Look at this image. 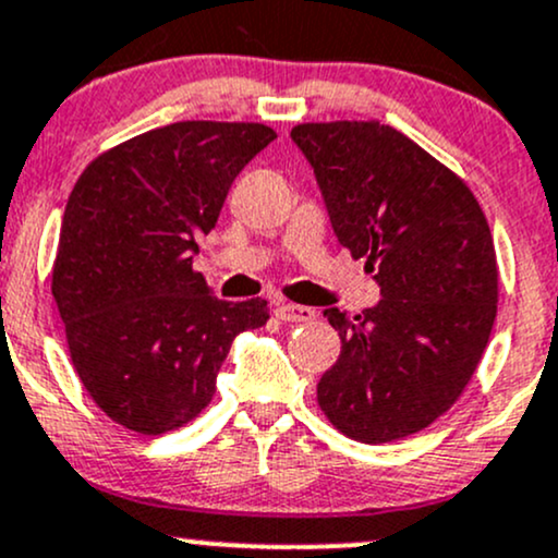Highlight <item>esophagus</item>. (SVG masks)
Listing matches in <instances>:
<instances>
[{
	"label": "esophagus",
	"instance_id": "obj_1",
	"mask_svg": "<svg viewBox=\"0 0 558 558\" xmlns=\"http://www.w3.org/2000/svg\"><path fill=\"white\" fill-rule=\"evenodd\" d=\"M275 315H278L280 320H289V323H312V320H315V310L302 307V304H278Z\"/></svg>",
	"mask_w": 558,
	"mask_h": 558
}]
</instances>
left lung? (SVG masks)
<instances>
[{"mask_svg":"<svg viewBox=\"0 0 558 558\" xmlns=\"http://www.w3.org/2000/svg\"><path fill=\"white\" fill-rule=\"evenodd\" d=\"M291 140L339 243L381 289L354 317L323 312L341 354L317 402L347 437L395 442L450 410L485 352L498 310L487 219L461 177L387 124H299Z\"/></svg>","mask_w":558,"mask_h":558,"instance_id":"1","label":"left lung"}]
</instances>
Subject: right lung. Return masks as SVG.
I'll return each instance as SVG.
<instances>
[{"instance_id":"right-lung-1","label":"right lung","mask_w":558,"mask_h":558,"mask_svg":"<svg viewBox=\"0 0 558 558\" xmlns=\"http://www.w3.org/2000/svg\"><path fill=\"white\" fill-rule=\"evenodd\" d=\"M278 137L265 124L177 121L116 145L65 204L52 296L97 408L132 432L185 426L211 402L232 339L265 299L225 302L193 269L243 167Z\"/></svg>"}]
</instances>
